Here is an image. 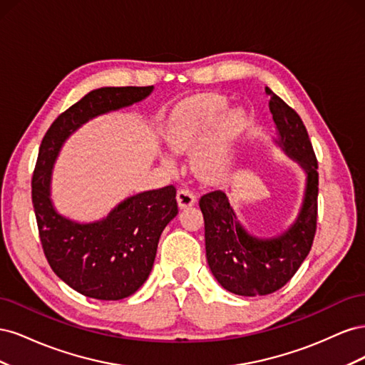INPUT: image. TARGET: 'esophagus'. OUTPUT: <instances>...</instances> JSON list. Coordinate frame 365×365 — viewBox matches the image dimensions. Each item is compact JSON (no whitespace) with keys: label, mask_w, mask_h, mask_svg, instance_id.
<instances>
[{"label":"esophagus","mask_w":365,"mask_h":365,"mask_svg":"<svg viewBox=\"0 0 365 365\" xmlns=\"http://www.w3.org/2000/svg\"><path fill=\"white\" fill-rule=\"evenodd\" d=\"M176 200H178V204L181 208H185V207H192L196 202V196L187 189V187H180L178 193H176Z\"/></svg>","instance_id":"esophagus-1"}]
</instances>
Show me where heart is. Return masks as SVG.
Here are the masks:
<instances>
[{
  "mask_svg": "<svg viewBox=\"0 0 365 365\" xmlns=\"http://www.w3.org/2000/svg\"><path fill=\"white\" fill-rule=\"evenodd\" d=\"M227 101L216 94H205L185 102L170 118L168 141L175 152H187L195 148L216 123L217 117L225 111ZM242 114L230 113L219 121L192 155L193 170L210 178L222 173L231 160V146L240 130Z\"/></svg>",
  "mask_w": 365,
  "mask_h": 365,
  "instance_id": "heart-1",
  "label": "heart"
}]
</instances>
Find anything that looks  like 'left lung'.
Here are the masks:
<instances>
[{
  "instance_id": "left-lung-1",
  "label": "left lung",
  "mask_w": 365,
  "mask_h": 365,
  "mask_svg": "<svg viewBox=\"0 0 365 365\" xmlns=\"http://www.w3.org/2000/svg\"><path fill=\"white\" fill-rule=\"evenodd\" d=\"M269 111L277 126V145L307 173L304 202L295 224L279 237L250 236L237 222L227 195L215 190L201 196L207 262L224 289L236 295H268L288 283L312 248L318 216V163L306 126L294 109L269 88Z\"/></svg>"
}]
</instances>
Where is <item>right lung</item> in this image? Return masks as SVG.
<instances>
[{"mask_svg": "<svg viewBox=\"0 0 365 365\" xmlns=\"http://www.w3.org/2000/svg\"><path fill=\"white\" fill-rule=\"evenodd\" d=\"M152 90L153 86H106L88 93L53 121L31 176V202L47 262L70 288L96 300H121L148 280L163 230L178 215L176 189L165 185L138 193L98 222L76 224L51 205L53 163L77 128L96 115L143 101Z\"/></svg>", "mask_w": 365, "mask_h": 365, "instance_id": "add662e5", "label": "right lung"}]
</instances>
